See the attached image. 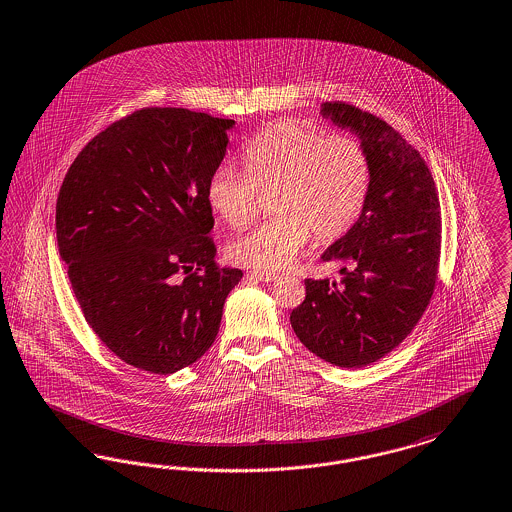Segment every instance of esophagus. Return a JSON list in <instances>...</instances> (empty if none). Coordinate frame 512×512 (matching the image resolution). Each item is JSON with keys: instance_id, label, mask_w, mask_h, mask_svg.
<instances>
[{"instance_id": "1", "label": "esophagus", "mask_w": 512, "mask_h": 512, "mask_svg": "<svg viewBox=\"0 0 512 512\" xmlns=\"http://www.w3.org/2000/svg\"><path fill=\"white\" fill-rule=\"evenodd\" d=\"M247 276L255 278L259 282H276L280 278L278 272H265V270H251Z\"/></svg>"}]
</instances>
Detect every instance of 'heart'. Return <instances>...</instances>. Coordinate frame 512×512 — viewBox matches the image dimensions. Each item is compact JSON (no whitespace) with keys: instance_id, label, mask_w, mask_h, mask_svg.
<instances>
[{"instance_id":"b5f03b06","label":"heart","mask_w":512,"mask_h":512,"mask_svg":"<svg viewBox=\"0 0 512 512\" xmlns=\"http://www.w3.org/2000/svg\"><path fill=\"white\" fill-rule=\"evenodd\" d=\"M244 165L247 175L219 165L205 184L209 209L232 228L253 219L259 192H274V217L226 247L236 265L284 268L305 247L310 232L318 242L341 238L368 200L371 164L366 148L347 135L329 137L314 123H270L247 143Z\"/></svg>"}]
</instances>
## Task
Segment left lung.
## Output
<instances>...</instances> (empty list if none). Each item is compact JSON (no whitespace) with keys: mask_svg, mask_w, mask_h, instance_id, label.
Instances as JSON below:
<instances>
[{"mask_svg":"<svg viewBox=\"0 0 512 512\" xmlns=\"http://www.w3.org/2000/svg\"><path fill=\"white\" fill-rule=\"evenodd\" d=\"M322 118L366 148L371 183L358 221L324 251L341 280H305L291 328L305 347L339 368H364L398 347L427 310L436 286L442 217L421 154L381 118L324 103Z\"/></svg>","mask_w":512,"mask_h":512,"instance_id":"obj_1","label":"left lung"}]
</instances>
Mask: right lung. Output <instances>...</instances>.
I'll return each instance as SVG.
<instances>
[{"label": "right lung", "instance_id": "right-lung-1", "mask_svg": "<svg viewBox=\"0 0 512 512\" xmlns=\"http://www.w3.org/2000/svg\"><path fill=\"white\" fill-rule=\"evenodd\" d=\"M234 120L143 108L91 139L57 198V244L83 316L133 368L169 375L213 345L240 268L215 265L205 184Z\"/></svg>", "mask_w": 512, "mask_h": 512}]
</instances>
